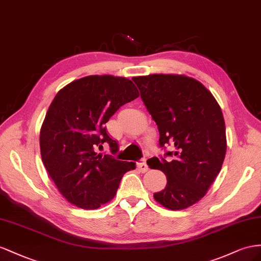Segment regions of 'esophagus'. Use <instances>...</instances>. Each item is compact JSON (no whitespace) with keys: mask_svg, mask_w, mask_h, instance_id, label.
I'll return each mask as SVG.
<instances>
[{"mask_svg":"<svg viewBox=\"0 0 261 261\" xmlns=\"http://www.w3.org/2000/svg\"><path fill=\"white\" fill-rule=\"evenodd\" d=\"M137 166H138V168H139L140 172H142V173H145V172H147V170H148V167H147V165H146V162H145V160L139 162Z\"/></svg>","mask_w":261,"mask_h":261,"instance_id":"1","label":"esophagus"}]
</instances>
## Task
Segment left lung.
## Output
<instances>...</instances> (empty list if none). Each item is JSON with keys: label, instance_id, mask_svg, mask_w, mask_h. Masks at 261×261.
<instances>
[{"label": "left lung", "instance_id": "1", "mask_svg": "<svg viewBox=\"0 0 261 261\" xmlns=\"http://www.w3.org/2000/svg\"><path fill=\"white\" fill-rule=\"evenodd\" d=\"M158 124L160 146L172 145V160L152 158L150 168L166 175L167 184L154 199L169 210H182L202 199L219 175L226 153L221 107L199 81L177 74L132 79Z\"/></svg>", "mask_w": 261, "mask_h": 261}]
</instances>
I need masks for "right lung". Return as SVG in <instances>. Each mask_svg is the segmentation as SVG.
<instances>
[{"instance_id":"right-lung-1","label":"right lung","mask_w":261,"mask_h":261,"mask_svg":"<svg viewBox=\"0 0 261 261\" xmlns=\"http://www.w3.org/2000/svg\"><path fill=\"white\" fill-rule=\"evenodd\" d=\"M139 97L132 81L113 75H89L58 92L40 129L41 160L58 190L82 209H97L113 199L122 176L136 163L97 153L118 143L105 123L116 111Z\"/></svg>"}]
</instances>
